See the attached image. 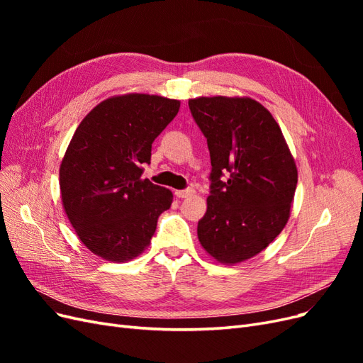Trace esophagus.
<instances>
[{
  "instance_id": "1",
  "label": "esophagus",
  "mask_w": 363,
  "mask_h": 363,
  "mask_svg": "<svg viewBox=\"0 0 363 363\" xmlns=\"http://www.w3.org/2000/svg\"><path fill=\"white\" fill-rule=\"evenodd\" d=\"M195 191L192 188H188V189H183V191H175V195L179 196V199H188V196H191Z\"/></svg>"
}]
</instances>
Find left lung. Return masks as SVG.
Here are the masks:
<instances>
[{
	"instance_id": "1",
	"label": "left lung",
	"mask_w": 363,
	"mask_h": 363,
	"mask_svg": "<svg viewBox=\"0 0 363 363\" xmlns=\"http://www.w3.org/2000/svg\"><path fill=\"white\" fill-rule=\"evenodd\" d=\"M189 108L212 163L211 195L196 232L208 255L233 265L280 235L298 174L279 124L260 103L200 96L189 100Z\"/></svg>"
}]
</instances>
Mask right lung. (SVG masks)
Returning a JSON list of instances; mask_svg holds the SVG:
<instances>
[{
    "label": "right lung",
    "instance_id": "1",
    "mask_svg": "<svg viewBox=\"0 0 363 363\" xmlns=\"http://www.w3.org/2000/svg\"><path fill=\"white\" fill-rule=\"evenodd\" d=\"M179 108V100L128 94L100 103L77 127L60 164V192L72 227L94 255L125 262L151 242L172 192L142 180V167Z\"/></svg>",
    "mask_w": 363,
    "mask_h": 363
}]
</instances>
